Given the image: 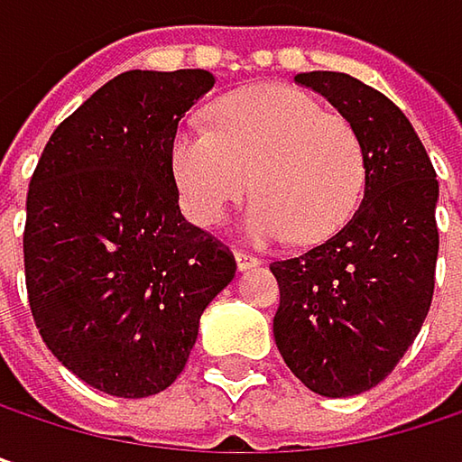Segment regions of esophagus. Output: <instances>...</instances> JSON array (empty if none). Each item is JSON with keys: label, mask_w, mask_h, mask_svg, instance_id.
Wrapping results in <instances>:
<instances>
[{"label": "esophagus", "mask_w": 462, "mask_h": 462, "mask_svg": "<svg viewBox=\"0 0 462 462\" xmlns=\"http://www.w3.org/2000/svg\"><path fill=\"white\" fill-rule=\"evenodd\" d=\"M235 264H237V270H251V267L259 264V259L251 256V254H245V251H237V254H235Z\"/></svg>", "instance_id": "34e87169"}]
</instances>
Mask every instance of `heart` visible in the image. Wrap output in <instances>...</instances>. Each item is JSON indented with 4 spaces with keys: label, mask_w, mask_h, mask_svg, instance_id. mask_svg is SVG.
I'll list each match as a JSON object with an SVG mask.
<instances>
[{
    "label": "heart",
    "mask_w": 462,
    "mask_h": 462,
    "mask_svg": "<svg viewBox=\"0 0 462 462\" xmlns=\"http://www.w3.org/2000/svg\"><path fill=\"white\" fill-rule=\"evenodd\" d=\"M171 168L181 206L200 227L222 225L254 187L259 198L243 222L254 243L331 237L358 208L366 179L353 125L281 85L235 90L214 106V128H181Z\"/></svg>",
    "instance_id": "1"
}]
</instances>
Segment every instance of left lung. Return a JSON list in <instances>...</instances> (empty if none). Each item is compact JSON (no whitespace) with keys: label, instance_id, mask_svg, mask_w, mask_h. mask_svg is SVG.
<instances>
[{"label":"left lung","instance_id":"left-lung-1","mask_svg":"<svg viewBox=\"0 0 462 462\" xmlns=\"http://www.w3.org/2000/svg\"><path fill=\"white\" fill-rule=\"evenodd\" d=\"M294 82L321 93L364 146V200L321 245L273 262L281 308L275 345L313 393L358 396L402 361L428 316L439 256V181L407 115L339 71Z\"/></svg>","mask_w":462,"mask_h":462}]
</instances>
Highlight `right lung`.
Wrapping results in <instances>:
<instances>
[{"instance_id":"obj_1","label":"right lung","mask_w":462,"mask_h":462,"mask_svg":"<svg viewBox=\"0 0 462 462\" xmlns=\"http://www.w3.org/2000/svg\"><path fill=\"white\" fill-rule=\"evenodd\" d=\"M206 69L125 71L47 141L29 184L23 262L50 353L120 399L165 391L184 369L232 254L179 208L171 143L214 88Z\"/></svg>"}]
</instances>
